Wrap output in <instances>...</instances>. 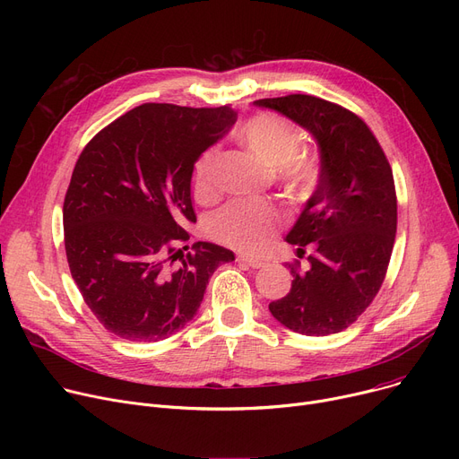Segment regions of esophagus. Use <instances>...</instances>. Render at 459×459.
Returning <instances> with one entry per match:
<instances>
[{
  "label": "esophagus",
  "mask_w": 459,
  "mask_h": 459,
  "mask_svg": "<svg viewBox=\"0 0 459 459\" xmlns=\"http://www.w3.org/2000/svg\"><path fill=\"white\" fill-rule=\"evenodd\" d=\"M236 260H238L239 264H247V266L253 268V270H258V268L264 266V264H266V262L260 260V258H253V256H246V255H239Z\"/></svg>",
  "instance_id": "obj_1"
}]
</instances>
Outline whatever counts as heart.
<instances>
[{
  "instance_id": "obj_1",
  "label": "heart",
  "mask_w": 459,
  "mask_h": 459,
  "mask_svg": "<svg viewBox=\"0 0 459 459\" xmlns=\"http://www.w3.org/2000/svg\"><path fill=\"white\" fill-rule=\"evenodd\" d=\"M238 137L268 167H275V178L284 195L296 203L310 199L322 178V163L315 154L303 152L301 134L288 120L273 113H258L238 126ZM220 152L208 149L195 163L191 177L193 197L210 203L220 191L217 177ZM281 225L277 208L264 201H232L206 221L208 234L238 251L258 253L266 249Z\"/></svg>"
}]
</instances>
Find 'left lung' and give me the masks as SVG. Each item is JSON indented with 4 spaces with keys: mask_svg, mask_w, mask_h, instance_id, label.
<instances>
[{
    "mask_svg": "<svg viewBox=\"0 0 459 459\" xmlns=\"http://www.w3.org/2000/svg\"><path fill=\"white\" fill-rule=\"evenodd\" d=\"M315 135L322 178L286 242L308 247V268L294 260L292 288L272 301L288 329L325 336L350 327L377 296L396 236V189L391 163L363 118L312 94L262 99Z\"/></svg>",
    "mask_w": 459,
    "mask_h": 459,
    "instance_id": "obj_1",
    "label": "left lung"
}]
</instances>
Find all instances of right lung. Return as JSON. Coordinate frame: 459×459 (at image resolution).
Instances as JSON below:
<instances>
[{
    "label": "right lung",
    "instance_id": "right-lung-1",
    "mask_svg": "<svg viewBox=\"0 0 459 459\" xmlns=\"http://www.w3.org/2000/svg\"><path fill=\"white\" fill-rule=\"evenodd\" d=\"M236 123V111L143 104L82 151L65 195V251L83 301L109 333L132 342L175 334L232 251L208 242L180 248L199 156Z\"/></svg>",
    "mask_w": 459,
    "mask_h": 459
}]
</instances>
